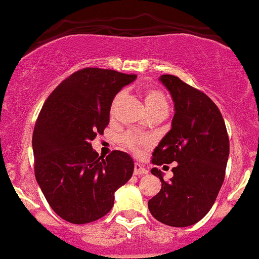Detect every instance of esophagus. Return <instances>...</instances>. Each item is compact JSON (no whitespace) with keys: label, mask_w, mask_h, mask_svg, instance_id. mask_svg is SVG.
Listing matches in <instances>:
<instances>
[{"label":"esophagus","mask_w":259,"mask_h":259,"mask_svg":"<svg viewBox=\"0 0 259 259\" xmlns=\"http://www.w3.org/2000/svg\"><path fill=\"white\" fill-rule=\"evenodd\" d=\"M135 175L136 176L148 175V169L145 168V167L143 165H141V163H136V165H135Z\"/></svg>","instance_id":"obj_1"}]
</instances>
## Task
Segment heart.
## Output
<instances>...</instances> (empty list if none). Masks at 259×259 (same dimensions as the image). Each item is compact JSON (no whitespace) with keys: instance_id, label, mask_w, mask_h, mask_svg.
I'll list each match as a JSON object with an SVG mask.
<instances>
[{"instance_id":"heart-1","label":"heart","mask_w":259,"mask_h":259,"mask_svg":"<svg viewBox=\"0 0 259 259\" xmlns=\"http://www.w3.org/2000/svg\"><path fill=\"white\" fill-rule=\"evenodd\" d=\"M123 98V92L117 93L115 98L112 99L111 103V112L115 110L116 105L121 102ZM145 104L149 111H157V110H167L168 109V103H167V98L165 93L160 90H149L147 94H145ZM123 143L126 147H128L132 150H139L142 147H144L148 143V139L142 136H135V135H126L123 137Z\"/></svg>"}]
</instances>
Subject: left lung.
Returning a JSON list of instances; mask_svg holds the SVG:
<instances>
[{
	"label": "left lung",
	"instance_id": "1",
	"mask_svg": "<svg viewBox=\"0 0 259 259\" xmlns=\"http://www.w3.org/2000/svg\"><path fill=\"white\" fill-rule=\"evenodd\" d=\"M175 103L172 128L153 153L151 173L161 190L149 200L153 217L169 227H189L201 221L217 199L226 176L229 138L220 109L201 91L177 76L161 75ZM176 162L166 182L157 165ZM165 166H164V168Z\"/></svg>",
	"mask_w": 259,
	"mask_h": 259
}]
</instances>
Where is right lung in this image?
Masks as SVG:
<instances>
[{
  "instance_id": "obj_1",
  "label": "right lung",
  "mask_w": 259,
  "mask_h": 259,
  "mask_svg": "<svg viewBox=\"0 0 259 259\" xmlns=\"http://www.w3.org/2000/svg\"><path fill=\"white\" fill-rule=\"evenodd\" d=\"M137 78L115 70L84 68L70 75L42 106L32 135L35 177L50 206L69 223H91L114 206L130 181L132 157L99 156L91 141L109 123L112 99Z\"/></svg>"
}]
</instances>
